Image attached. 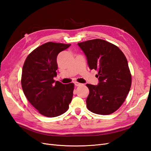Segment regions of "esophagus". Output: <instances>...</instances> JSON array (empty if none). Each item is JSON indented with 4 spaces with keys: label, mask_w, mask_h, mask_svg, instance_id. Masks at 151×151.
Listing matches in <instances>:
<instances>
[{
    "label": "esophagus",
    "mask_w": 151,
    "mask_h": 151,
    "mask_svg": "<svg viewBox=\"0 0 151 151\" xmlns=\"http://www.w3.org/2000/svg\"><path fill=\"white\" fill-rule=\"evenodd\" d=\"M74 84H75V86H81L82 84H81V83H78V82H75Z\"/></svg>",
    "instance_id": "34e87169"
}]
</instances>
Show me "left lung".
<instances>
[{"mask_svg": "<svg viewBox=\"0 0 151 151\" xmlns=\"http://www.w3.org/2000/svg\"><path fill=\"white\" fill-rule=\"evenodd\" d=\"M85 54L90 70L98 71L97 85L87 84L90 93L86 107L99 115H109L123 104L131 86L127 59L118 47L104 40L78 43Z\"/></svg>", "mask_w": 151, "mask_h": 151, "instance_id": "1", "label": "left lung"}]
</instances>
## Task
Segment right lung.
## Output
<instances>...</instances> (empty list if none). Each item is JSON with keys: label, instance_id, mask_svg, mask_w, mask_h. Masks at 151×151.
I'll return each instance as SVG.
<instances>
[{"label": "right lung", "instance_id": "1", "mask_svg": "<svg viewBox=\"0 0 151 151\" xmlns=\"http://www.w3.org/2000/svg\"><path fill=\"white\" fill-rule=\"evenodd\" d=\"M70 44L47 42L36 48L25 60L22 73V87L29 102L42 115L60 116L67 111L74 84L55 81L58 54Z\"/></svg>", "mask_w": 151, "mask_h": 151}]
</instances>
